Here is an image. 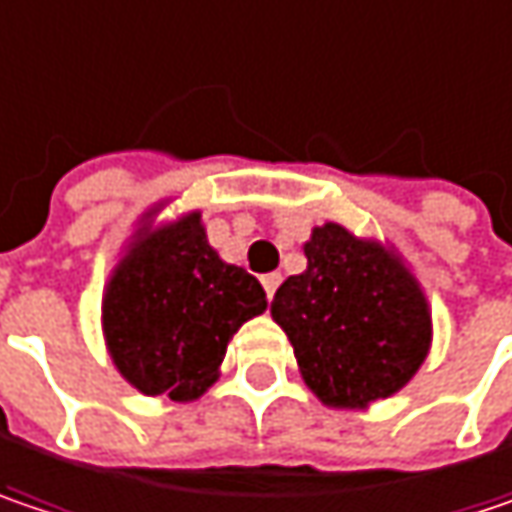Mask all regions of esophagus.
Returning <instances> with one entry per match:
<instances>
[{
    "label": "esophagus",
    "mask_w": 512,
    "mask_h": 512,
    "mask_svg": "<svg viewBox=\"0 0 512 512\" xmlns=\"http://www.w3.org/2000/svg\"><path fill=\"white\" fill-rule=\"evenodd\" d=\"M279 282H282V276H279V274H265V276H262V285H265V294H268V300H274Z\"/></svg>",
    "instance_id": "34e87169"
}]
</instances>
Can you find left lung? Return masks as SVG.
<instances>
[{"mask_svg":"<svg viewBox=\"0 0 512 512\" xmlns=\"http://www.w3.org/2000/svg\"><path fill=\"white\" fill-rule=\"evenodd\" d=\"M309 268L288 276L271 314L300 373L332 408H367L414 379L431 347V311L417 279L376 241L341 224L314 227Z\"/></svg>","mask_w":512,"mask_h":512,"instance_id":"8db88e82","label":"left lung"}]
</instances>
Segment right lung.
Masks as SVG:
<instances>
[{
	"label": "right lung",
	"mask_w": 512,
	"mask_h": 512,
	"mask_svg": "<svg viewBox=\"0 0 512 512\" xmlns=\"http://www.w3.org/2000/svg\"><path fill=\"white\" fill-rule=\"evenodd\" d=\"M268 309L256 276L227 265L198 212L145 227L113 271L101 320L113 364L145 396L198 399L238 326Z\"/></svg>",
	"instance_id": "1"
}]
</instances>
